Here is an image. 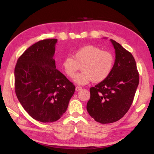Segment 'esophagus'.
Segmentation results:
<instances>
[{
    "label": "esophagus",
    "mask_w": 154,
    "mask_h": 154,
    "mask_svg": "<svg viewBox=\"0 0 154 154\" xmlns=\"http://www.w3.org/2000/svg\"><path fill=\"white\" fill-rule=\"evenodd\" d=\"M81 90H82V87H78V86H77V87H75V91H81Z\"/></svg>",
    "instance_id": "1"
}]
</instances>
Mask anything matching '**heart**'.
Returning a JSON list of instances; mask_svg holds the SVG:
<instances>
[{"label": "heart", "instance_id": "obj_1", "mask_svg": "<svg viewBox=\"0 0 154 154\" xmlns=\"http://www.w3.org/2000/svg\"><path fill=\"white\" fill-rule=\"evenodd\" d=\"M72 57L65 58L61 67L68 77L73 78L79 66L81 67L82 72L76 75L74 82L82 85L92 80L95 83L102 82L109 77L114 64V56L110 52L92 45L79 48Z\"/></svg>", "mask_w": 154, "mask_h": 154}]
</instances>
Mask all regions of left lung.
<instances>
[{"label":"left lung","instance_id":"left-lung-1","mask_svg":"<svg viewBox=\"0 0 154 154\" xmlns=\"http://www.w3.org/2000/svg\"><path fill=\"white\" fill-rule=\"evenodd\" d=\"M116 59L109 77L90 88L87 110L97 122L113 123L122 118L130 109L139 85V75L131 52L110 39Z\"/></svg>","mask_w":154,"mask_h":154}]
</instances>
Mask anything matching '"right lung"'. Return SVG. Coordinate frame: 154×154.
<instances>
[{
  "label": "right lung",
  "instance_id": "right-lung-1",
  "mask_svg": "<svg viewBox=\"0 0 154 154\" xmlns=\"http://www.w3.org/2000/svg\"><path fill=\"white\" fill-rule=\"evenodd\" d=\"M57 39L40 40L31 45L16 64L15 91L23 108L35 120L53 122L68 107L75 87L56 69L53 57Z\"/></svg>",
  "mask_w": 154,
  "mask_h": 154
}]
</instances>
